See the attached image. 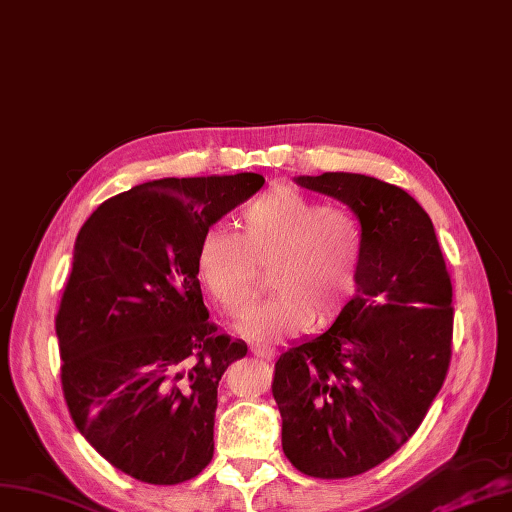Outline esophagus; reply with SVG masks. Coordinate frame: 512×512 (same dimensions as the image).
<instances>
[{"mask_svg": "<svg viewBox=\"0 0 512 512\" xmlns=\"http://www.w3.org/2000/svg\"><path fill=\"white\" fill-rule=\"evenodd\" d=\"M253 354H255L257 358H261V360H272V358H274L272 349H270V347H261V345L253 349Z\"/></svg>", "mask_w": 512, "mask_h": 512, "instance_id": "esophagus-1", "label": "esophagus"}]
</instances>
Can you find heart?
<instances>
[{
    "label": "heart",
    "instance_id": "obj_1",
    "mask_svg": "<svg viewBox=\"0 0 512 512\" xmlns=\"http://www.w3.org/2000/svg\"><path fill=\"white\" fill-rule=\"evenodd\" d=\"M240 223V233L208 229L197 251L199 279L225 313L244 317L253 309L259 266H270L274 296L246 321L248 337L279 341L313 321L330 326L356 289L364 242L358 218L276 186L248 203Z\"/></svg>",
    "mask_w": 512,
    "mask_h": 512
}]
</instances>
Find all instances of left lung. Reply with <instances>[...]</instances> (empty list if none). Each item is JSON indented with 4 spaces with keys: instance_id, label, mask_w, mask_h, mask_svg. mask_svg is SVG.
<instances>
[{
    "instance_id": "left-lung-1",
    "label": "left lung",
    "mask_w": 512,
    "mask_h": 512,
    "mask_svg": "<svg viewBox=\"0 0 512 512\" xmlns=\"http://www.w3.org/2000/svg\"><path fill=\"white\" fill-rule=\"evenodd\" d=\"M362 227L356 296L319 337L276 360L283 452L306 476L349 478L420 427L450 364L452 285L429 214L403 188L360 173L298 175Z\"/></svg>"
}]
</instances>
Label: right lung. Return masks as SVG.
Instances as JSON below:
<instances>
[{
  "label": "right lung",
  "instance_id": "obj_1",
  "mask_svg": "<svg viewBox=\"0 0 512 512\" xmlns=\"http://www.w3.org/2000/svg\"><path fill=\"white\" fill-rule=\"evenodd\" d=\"M264 175L163 178L107 199L81 227L55 319L79 433L148 485L195 478L214 455L218 382L246 343L208 319L199 242Z\"/></svg>",
  "mask_w": 512,
  "mask_h": 512
}]
</instances>
